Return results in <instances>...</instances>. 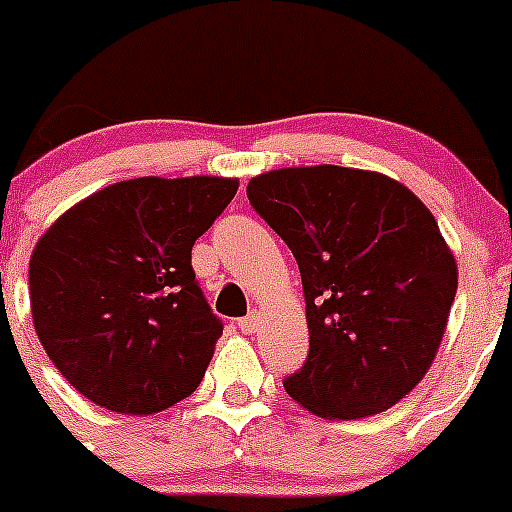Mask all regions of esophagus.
<instances>
[{"instance_id": "34e87169", "label": "esophagus", "mask_w": 512, "mask_h": 512, "mask_svg": "<svg viewBox=\"0 0 512 512\" xmlns=\"http://www.w3.org/2000/svg\"><path fill=\"white\" fill-rule=\"evenodd\" d=\"M238 330H241L243 335H251V332L259 330V312H251L246 314L243 320H238Z\"/></svg>"}]
</instances>
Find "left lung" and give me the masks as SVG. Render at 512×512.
<instances>
[{
    "mask_svg": "<svg viewBox=\"0 0 512 512\" xmlns=\"http://www.w3.org/2000/svg\"><path fill=\"white\" fill-rule=\"evenodd\" d=\"M246 195L302 274L309 355L284 378L289 396L342 421L409 396L457 294V261L431 210L393 177L337 164L264 172Z\"/></svg>",
    "mask_w": 512,
    "mask_h": 512,
    "instance_id": "left-lung-1",
    "label": "left lung"
}]
</instances>
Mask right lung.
Returning <instances> with one entry per match:
<instances>
[{
    "mask_svg": "<svg viewBox=\"0 0 512 512\" xmlns=\"http://www.w3.org/2000/svg\"><path fill=\"white\" fill-rule=\"evenodd\" d=\"M231 177H137L65 210L30 256V307L65 381L103 409L147 416L203 381L223 325L192 246L231 203Z\"/></svg>",
    "mask_w": 512,
    "mask_h": 512,
    "instance_id": "right-lung-1",
    "label": "right lung"
}]
</instances>
